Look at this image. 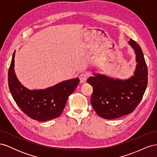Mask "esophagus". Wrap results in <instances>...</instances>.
Returning <instances> with one entry per match:
<instances>
[{
  "label": "esophagus",
  "instance_id": "esophagus-1",
  "mask_svg": "<svg viewBox=\"0 0 157 157\" xmlns=\"http://www.w3.org/2000/svg\"><path fill=\"white\" fill-rule=\"evenodd\" d=\"M88 75L87 73H85L80 74V76H79L80 82L84 83L85 82H86V80H87V78H88Z\"/></svg>",
  "mask_w": 157,
  "mask_h": 157
}]
</instances>
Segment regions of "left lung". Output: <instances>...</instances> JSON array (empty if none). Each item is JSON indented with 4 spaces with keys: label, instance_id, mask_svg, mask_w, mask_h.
I'll use <instances>...</instances> for the list:
<instances>
[{
    "label": "left lung",
    "instance_id": "1",
    "mask_svg": "<svg viewBox=\"0 0 157 157\" xmlns=\"http://www.w3.org/2000/svg\"><path fill=\"white\" fill-rule=\"evenodd\" d=\"M128 44L134 51L136 62L130 77L120 79L93 73L87 80L93 88L92 105L98 115L105 119L120 118L134 111L147 86L148 71L143 52L134 40L130 39Z\"/></svg>",
    "mask_w": 157,
    "mask_h": 157
}]
</instances>
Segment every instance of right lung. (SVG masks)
<instances>
[{
  "label": "right lung",
  "mask_w": 157,
  "mask_h": 157,
  "mask_svg": "<svg viewBox=\"0 0 157 157\" xmlns=\"http://www.w3.org/2000/svg\"><path fill=\"white\" fill-rule=\"evenodd\" d=\"M13 52L8 71V86L10 93L18 107L32 119L46 122L60 116L69 95L78 86L80 80H63L44 89L29 90L18 80L14 70Z\"/></svg>",
  "instance_id": "1"
}]
</instances>
